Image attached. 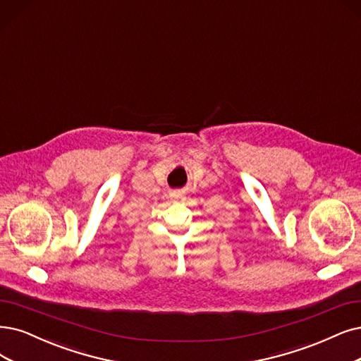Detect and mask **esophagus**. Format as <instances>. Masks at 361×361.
Instances as JSON below:
<instances>
[{
  "instance_id": "obj_1",
  "label": "esophagus",
  "mask_w": 361,
  "mask_h": 361,
  "mask_svg": "<svg viewBox=\"0 0 361 361\" xmlns=\"http://www.w3.org/2000/svg\"><path fill=\"white\" fill-rule=\"evenodd\" d=\"M171 199L173 202H181L184 201V196L181 193H171Z\"/></svg>"
}]
</instances>
